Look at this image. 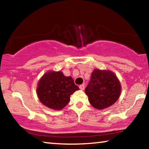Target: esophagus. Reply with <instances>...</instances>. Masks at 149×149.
<instances>
[{"label":"esophagus","instance_id":"obj_1","mask_svg":"<svg viewBox=\"0 0 149 149\" xmlns=\"http://www.w3.org/2000/svg\"><path fill=\"white\" fill-rule=\"evenodd\" d=\"M79 89H81V90H84L85 89V85L84 84H82V85H79Z\"/></svg>","mask_w":149,"mask_h":149}]
</instances>
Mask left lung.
<instances>
[{"instance_id":"left-lung-1","label":"left lung","mask_w":149,"mask_h":149,"mask_svg":"<svg viewBox=\"0 0 149 149\" xmlns=\"http://www.w3.org/2000/svg\"><path fill=\"white\" fill-rule=\"evenodd\" d=\"M85 91L91 104L102 110L117 101L121 93V85L114 73L95 69Z\"/></svg>"}]
</instances>
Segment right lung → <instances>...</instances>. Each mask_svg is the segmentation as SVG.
<instances>
[{"label": "right lung", "instance_id": "add662e5", "mask_svg": "<svg viewBox=\"0 0 149 149\" xmlns=\"http://www.w3.org/2000/svg\"><path fill=\"white\" fill-rule=\"evenodd\" d=\"M79 90L72 78L61 72H49L39 80L37 93L42 104L51 109L60 110L68 104L70 95Z\"/></svg>", "mask_w": 149, "mask_h": 149}]
</instances>
